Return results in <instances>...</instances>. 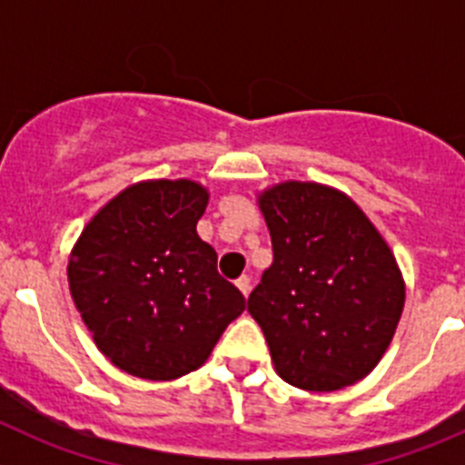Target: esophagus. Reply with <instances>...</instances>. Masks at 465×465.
<instances>
[{"label": "esophagus", "instance_id": "obj_1", "mask_svg": "<svg viewBox=\"0 0 465 465\" xmlns=\"http://www.w3.org/2000/svg\"><path fill=\"white\" fill-rule=\"evenodd\" d=\"M235 283H237V289L242 291V295H249V291H252V279L246 277V274H242Z\"/></svg>", "mask_w": 465, "mask_h": 465}]
</instances>
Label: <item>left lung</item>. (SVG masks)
I'll list each match as a JSON object with an SVG mask.
<instances>
[{
	"label": "left lung",
	"instance_id": "1",
	"mask_svg": "<svg viewBox=\"0 0 465 465\" xmlns=\"http://www.w3.org/2000/svg\"><path fill=\"white\" fill-rule=\"evenodd\" d=\"M274 261L249 295L274 371L305 391L356 384L401 322L405 279L363 209L338 188L282 182L258 193Z\"/></svg>",
	"mask_w": 465,
	"mask_h": 465
}]
</instances>
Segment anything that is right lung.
<instances>
[{
  "label": "right lung",
  "mask_w": 465,
  "mask_h": 465,
  "mask_svg": "<svg viewBox=\"0 0 465 465\" xmlns=\"http://www.w3.org/2000/svg\"><path fill=\"white\" fill-rule=\"evenodd\" d=\"M209 191L191 179L127 186L94 213L69 253L74 305L123 372L170 381L197 371L246 300L197 235Z\"/></svg>",
  "instance_id": "add662e5"
}]
</instances>
